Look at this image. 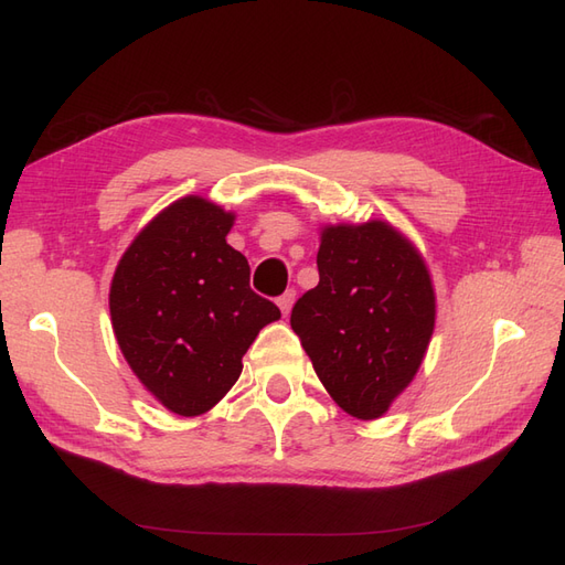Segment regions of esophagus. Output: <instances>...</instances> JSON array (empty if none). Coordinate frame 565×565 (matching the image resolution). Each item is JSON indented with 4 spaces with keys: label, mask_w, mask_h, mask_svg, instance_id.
Wrapping results in <instances>:
<instances>
[{
    "label": "esophagus",
    "mask_w": 565,
    "mask_h": 565,
    "mask_svg": "<svg viewBox=\"0 0 565 565\" xmlns=\"http://www.w3.org/2000/svg\"><path fill=\"white\" fill-rule=\"evenodd\" d=\"M295 299H297V292H295V289H287L285 295H280V297H278V306H280L282 316H287V313H289V309H292Z\"/></svg>",
    "instance_id": "esophagus-1"
}]
</instances>
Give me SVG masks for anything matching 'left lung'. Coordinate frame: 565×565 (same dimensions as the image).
I'll return each instance as SVG.
<instances>
[{
  "instance_id": "left-lung-1",
  "label": "left lung",
  "mask_w": 565,
  "mask_h": 565,
  "mask_svg": "<svg viewBox=\"0 0 565 565\" xmlns=\"http://www.w3.org/2000/svg\"><path fill=\"white\" fill-rule=\"evenodd\" d=\"M320 282L289 324L322 386L344 413L377 419L424 361L436 322L429 268L386 221L324 226Z\"/></svg>"
}]
</instances>
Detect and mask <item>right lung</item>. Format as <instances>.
<instances>
[{"label":"right lung","mask_w":565,"mask_h":565,"mask_svg":"<svg viewBox=\"0 0 565 565\" xmlns=\"http://www.w3.org/2000/svg\"><path fill=\"white\" fill-rule=\"evenodd\" d=\"M235 216L188 195L134 237L110 285L119 351L167 409L198 417L226 396L243 355L280 309L249 287V264L226 243Z\"/></svg>","instance_id":"obj_1"}]
</instances>
